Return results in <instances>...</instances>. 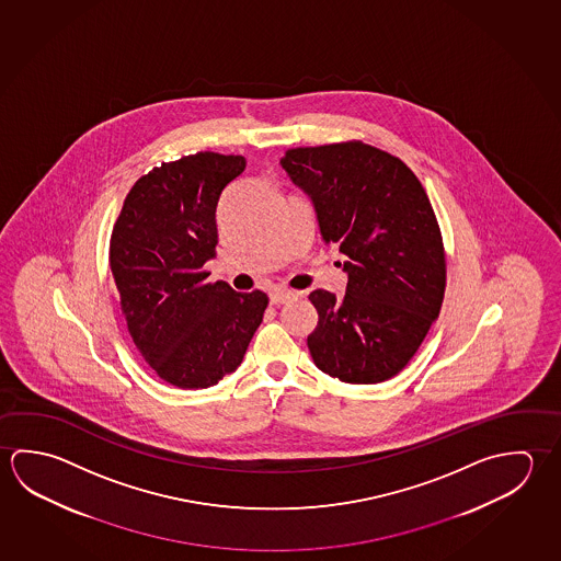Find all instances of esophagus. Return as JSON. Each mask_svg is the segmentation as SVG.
<instances>
[{
	"label": "esophagus",
	"instance_id": "34e87169",
	"mask_svg": "<svg viewBox=\"0 0 561 561\" xmlns=\"http://www.w3.org/2000/svg\"><path fill=\"white\" fill-rule=\"evenodd\" d=\"M294 291H287V289H274L272 294H270V304L272 305H282L285 301H289V299H294Z\"/></svg>",
	"mask_w": 561,
	"mask_h": 561
}]
</instances>
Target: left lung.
<instances>
[{
    "label": "left lung",
    "mask_w": 561,
    "mask_h": 561,
    "mask_svg": "<svg viewBox=\"0 0 561 561\" xmlns=\"http://www.w3.org/2000/svg\"><path fill=\"white\" fill-rule=\"evenodd\" d=\"M279 163L311 198L324 242L346 257L343 297L309 295L313 363L343 382H383L442 309L445 252L425 188L402 159L363 141L287 149Z\"/></svg>",
    "instance_id": "1"
}]
</instances>
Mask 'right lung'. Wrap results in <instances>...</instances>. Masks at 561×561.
<instances>
[{"mask_svg":"<svg viewBox=\"0 0 561 561\" xmlns=\"http://www.w3.org/2000/svg\"><path fill=\"white\" fill-rule=\"evenodd\" d=\"M242 156L198 151L131 187L110 238V270L131 341L161 380L198 390L234 373L267 307L264 291L208 284L222 191Z\"/></svg>","mask_w":561,"mask_h":561,"instance_id":"right-lung-1","label":"right lung"}]
</instances>
